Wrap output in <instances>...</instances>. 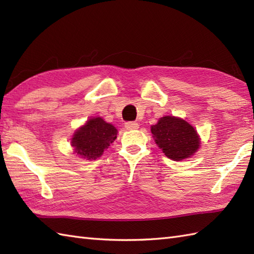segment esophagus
Segmentation results:
<instances>
[{
    "label": "esophagus",
    "mask_w": 254,
    "mask_h": 254,
    "mask_svg": "<svg viewBox=\"0 0 254 254\" xmlns=\"http://www.w3.org/2000/svg\"><path fill=\"white\" fill-rule=\"evenodd\" d=\"M124 127H126L127 130H136V128H138V123L137 122H127L126 124H124Z\"/></svg>",
    "instance_id": "1"
}]
</instances>
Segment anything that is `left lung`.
<instances>
[{
    "instance_id": "obj_1",
    "label": "left lung",
    "mask_w": 254,
    "mask_h": 254,
    "mask_svg": "<svg viewBox=\"0 0 254 254\" xmlns=\"http://www.w3.org/2000/svg\"><path fill=\"white\" fill-rule=\"evenodd\" d=\"M150 131L156 144L172 160L179 161L190 157L199 146L196 131L190 123L180 118L169 116L160 118Z\"/></svg>"
}]
</instances>
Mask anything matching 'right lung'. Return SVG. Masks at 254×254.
I'll use <instances>...</instances> for the list:
<instances>
[{"mask_svg": "<svg viewBox=\"0 0 254 254\" xmlns=\"http://www.w3.org/2000/svg\"><path fill=\"white\" fill-rule=\"evenodd\" d=\"M116 138L117 128L112 124L105 122L101 118H93L75 132L72 146L77 155L90 160L100 157L104 149Z\"/></svg>", "mask_w": 254, "mask_h": 254, "instance_id": "right-lung-1", "label": "right lung"}]
</instances>
